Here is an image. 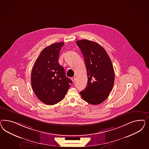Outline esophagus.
Listing matches in <instances>:
<instances>
[{"mask_svg":"<svg viewBox=\"0 0 149 149\" xmlns=\"http://www.w3.org/2000/svg\"><path fill=\"white\" fill-rule=\"evenodd\" d=\"M72 82L74 83V81H75V77H72Z\"/></svg>","mask_w":149,"mask_h":149,"instance_id":"obj_1","label":"esophagus"}]
</instances>
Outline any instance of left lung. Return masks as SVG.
<instances>
[{"label": "left lung", "instance_id": "1", "mask_svg": "<svg viewBox=\"0 0 149 149\" xmlns=\"http://www.w3.org/2000/svg\"><path fill=\"white\" fill-rule=\"evenodd\" d=\"M81 50L86 65L87 85L80 94L86 102L97 105L108 98L113 89L115 72L113 64L104 48L95 41H76Z\"/></svg>", "mask_w": 149, "mask_h": 149}]
</instances>
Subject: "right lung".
Returning a JSON list of instances; mask_svg holds the SVG:
<instances>
[{
  "label": "right lung",
  "instance_id": "add662e5",
  "mask_svg": "<svg viewBox=\"0 0 149 149\" xmlns=\"http://www.w3.org/2000/svg\"><path fill=\"white\" fill-rule=\"evenodd\" d=\"M63 45L64 42H60L46 47L32 69L33 90L38 98L47 105H54L63 100L72 83L58 61Z\"/></svg>",
  "mask_w": 149,
  "mask_h": 149
}]
</instances>
